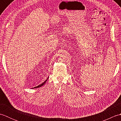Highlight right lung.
I'll use <instances>...</instances> for the list:
<instances>
[{"label": "right lung", "mask_w": 121, "mask_h": 121, "mask_svg": "<svg viewBox=\"0 0 121 121\" xmlns=\"http://www.w3.org/2000/svg\"><path fill=\"white\" fill-rule=\"evenodd\" d=\"M48 78H47V79H46V80L44 82H43V83L42 84H41L39 85H38V86H36V87H34V88H38V87H42V86H43V85H44V84L46 83V82H47V81L48 80Z\"/></svg>", "instance_id": "add662e5"}]
</instances>
